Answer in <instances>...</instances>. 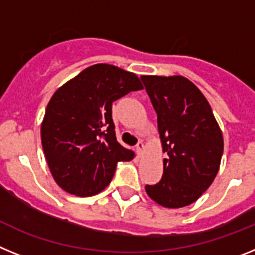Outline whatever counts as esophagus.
<instances>
[{"instance_id":"1","label":"esophagus","mask_w":255,"mask_h":255,"mask_svg":"<svg viewBox=\"0 0 255 255\" xmlns=\"http://www.w3.org/2000/svg\"><path fill=\"white\" fill-rule=\"evenodd\" d=\"M136 153H138V155H140L141 153H143V150H144V144L141 143V141H139L138 144H136Z\"/></svg>"}]
</instances>
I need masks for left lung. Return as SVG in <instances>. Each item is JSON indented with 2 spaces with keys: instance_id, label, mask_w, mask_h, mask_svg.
<instances>
[{
  "instance_id": "1",
  "label": "left lung",
  "mask_w": 255,
  "mask_h": 255,
  "mask_svg": "<svg viewBox=\"0 0 255 255\" xmlns=\"http://www.w3.org/2000/svg\"><path fill=\"white\" fill-rule=\"evenodd\" d=\"M157 114L163 175L147 194L159 206L181 208L211 186L224 153V138L206 97L184 76H141Z\"/></svg>"
}]
</instances>
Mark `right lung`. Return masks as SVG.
<instances>
[{"label": "right lung", "instance_id": "1", "mask_svg": "<svg viewBox=\"0 0 255 255\" xmlns=\"http://www.w3.org/2000/svg\"><path fill=\"white\" fill-rule=\"evenodd\" d=\"M143 89L135 74L108 64L87 67L58 88L40 128L42 147L60 188L78 197L98 194L119 162L134 152L116 140L112 103Z\"/></svg>", "mask_w": 255, "mask_h": 255}]
</instances>
